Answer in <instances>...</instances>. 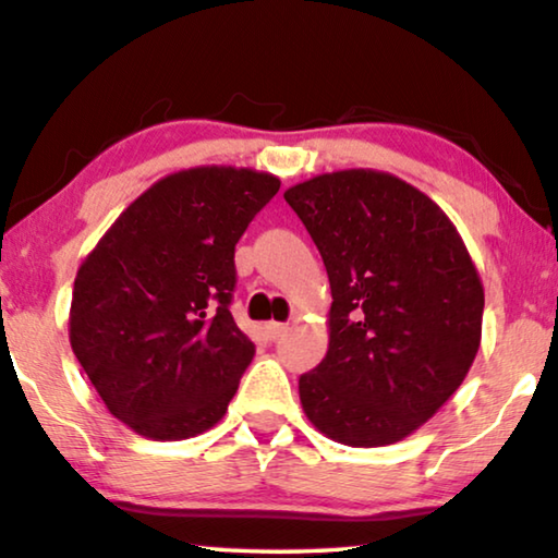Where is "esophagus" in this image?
<instances>
[{"label":"esophagus","instance_id":"obj_1","mask_svg":"<svg viewBox=\"0 0 558 558\" xmlns=\"http://www.w3.org/2000/svg\"><path fill=\"white\" fill-rule=\"evenodd\" d=\"M286 331H288V324H278V320H270V324L265 326V333H268L272 341H278Z\"/></svg>","mask_w":558,"mask_h":558}]
</instances>
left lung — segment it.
<instances>
[{
  "label": "left lung",
  "mask_w": 558,
  "mask_h": 558,
  "mask_svg": "<svg viewBox=\"0 0 558 558\" xmlns=\"http://www.w3.org/2000/svg\"><path fill=\"white\" fill-rule=\"evenodd\" d=\"M282 197L333 295L326 359L298 379L305 417L341 445L399 442L458 391L481 349L473 257L450 217L387 171H333Z\"/></svg>",
  "instance_id": "8db88e82"
}]
</instances>
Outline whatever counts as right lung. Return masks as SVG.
I'll return each instance as SVG.
<instances>
[{
  "label": "right lung",
  "instance_id": "obj_1",
  "mask_svg": "<svg viewBox=\"0 0 558 558\" xmlns=\"http://www.w3.org/2000/svg\"><path fill=\"white\" fill-rule=\"evenodd\" d=\"M255 169L194 167L148 186L75 276L70 347L108 412L148 439L225 417L255 356L234 324V245L276 197Z\"/></svg>",
  "mask_w": 558,
  "mask_h": 558
}]
</instances>
